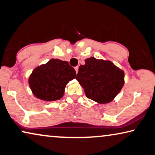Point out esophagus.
<instances>
[{
    "mask_svg": "<svg viewBox=\"0 0 155 155\" xmlns=\"http://www.w3.org/2000/svg\"><path fill=\"white\" fill-rule=\"evenodd\" d=\"M74 70L76 71V72H77V74L78 73V66H77V67L74 68Z\"/></svg>",
    "mask_w": 155,
    "mask_h": 155,
    "instance_id": "1",
    "label": "esophagus"
}]
</instances>
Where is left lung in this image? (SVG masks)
<instances>
[{"label":"left lung","mask_w":155,"mask_h":155,"mask_svg":"<svg viewBox=\"0 0 155 155\" xmlns=\"http://www.w3.org/2000/svg\"><path fill=\"white\" fill-rule=\"evenodd\" d=\"M85 62L78 68L76 79L86 97L101 104L112 101L124 85V71L110 61L90 57Z\"/></svg>","instance_id":"obj_1"}]
</instances>
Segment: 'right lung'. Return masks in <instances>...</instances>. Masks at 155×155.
<instances>
[{
    "label": "right lung",
    "mask_w": 155,
    "mask_h": 155,
    "mask_svg": "<svg viewBox=\"0 0 155 155\" xmlns=\"http://www.w3.org/2000/svg\"><path fill=\"white\" fill-rule=\"evenodd\" d=\"M77 74L67 61L51 58L34 69L28 78L29 86L35 97L45 101H54L63 97L66 85Z\"/></svg>",
    "instance_id": "obj_1"
}]
</instances>
